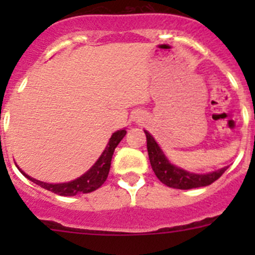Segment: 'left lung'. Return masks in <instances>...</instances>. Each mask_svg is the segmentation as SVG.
Listing matches in <instances>:
<instances>
[{
	"instance_id": "left-lung-1",
	"label": "left lung",
	"mask_w": 255,
	"mask_h": 255,
	"mask_svg": "<svg viewBox=\"0 0 255 255\" xmlns=\"http://www.w3.org/2000/svg\"><path fill=\"white\" fill-rule=\"evenodd\" d=\"M144 133L146 135V149H148L149 160H150V165L153 168L154 174L166 186L180 190L207 186V185H211L216 180L220 179L222 174L228 169V166H226V168L213 171V173L200 175V174H191L189 171L176 168L173 164L169 163V160L165 158L154 138L146 130H144Z\"/></svg>"
}]
</instances>
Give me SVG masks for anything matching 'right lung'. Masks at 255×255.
Instances as JSON below:
<instances>
[{"mask_svg":"<svg viewBox=\"0 0 255 255\" xmlns=\"http://www.w3.org/2000/svg\"><path fill=\"white\" fill-rule=\"evenodd\" d=\"M126 133L127 132L125 129L117 130L116 133H113L111 139H110L109 144H107L106 149H105L102 155L99 158V160L95 163V165L87 173H85L84 175L80 176L79 179L74 180V181L64 182V184H48V182H43L39 181V180L33 179V177H29L27 174L23 173L20 169L19 170L30 181L39 185L43 189L54 192V194L61 195V196H74V195L78 194H89V192L99 189L106 181L110 173V168H111L113 151H115L118 143L123 139Z\"/></svg>","mask_w":255,"mask_h":255,"instance_id":"right-lung-1","label":"right lung"}]
</instances>
